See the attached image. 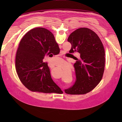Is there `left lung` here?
I'll return each instance as SVG.
<instances>
[{
    "instance_id": "left-lung-1",
    "label": "left lung",
    "mask_w": 122,
    "mask_h": 122,
    "mask_svg": "<svg viewBox=\"0 0 122 122\" xmlns=\"http://www.w3.org/2000/svg\"><path fill=\"white\" fill-rule=\"evenodd\" d=\"M68 41L72 45L69 52H78L80 57L74 64L75 83L65 92L71 95L86 94L102 78L105 60L104 47L98 35L87 28L77 29L70 34Z\"/></svg>"
}]
</instances>
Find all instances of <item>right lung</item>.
<instances>
[{
  "instance_id": "1",
  "label": "right lung",
  "mask_w": 122,
  "mask_h": 122,
  "mask_svg": "<svg viewBox=\"0 0 122 122\" xmlns=\"http://www.w3.org/2000/svg\"><path fill=\"white\" fill-rule=\"evenodd\" d=\"M60 49L52 33L43 27L31 29L21 39L17 51L15 66L18 77L32 92L63 93L51 78L46 55H57Z\"/></svg>"
}]
</instances>
